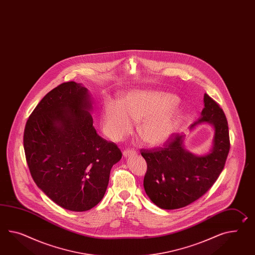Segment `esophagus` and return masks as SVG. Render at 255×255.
Returning a JSON list of instances; mask_svg holds the SVG:
<instances>
[{
	"label": "esophagus",
	"mask_w": 255,
	"mask_h": 255,
	"mask_svg": "<svg viewBox=\"0 0 255 255\" xmlns=\"http://www.w3.org/2000/svg\"><path fill=\"white\" fill-rule=\"evenodd\" d=\"M136 152L135 150L132 149V148H127L124 151V155L125 156H128V155H134Z\"/></svg>",
	"instance_id": "1"
}]
</instances>
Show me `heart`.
<instances>
[{"label": "heart", "mask_w": 255, "mask_h": 255, "mask_svg": "<svg viewBox=\"0 0 255 255\" xmlns=\"http://www.w3.org/2000/svg\"><path fill=\"white\" fill-rule=\"evenodd\" d=\"M178 99L172 94L137 90L127 94L121 102L107 100L102 114L106 134L121 140L131 132L133 123L140 122L138 133L143 142L159 145L172 135L182 119Z\"/></svg>", "instance_id": "1"}]
</instances>
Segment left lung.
<instances>
[{"instance_id": "left-lung-1", "label": "left lung", "mask_w": 255, "mask_h": 255, "mask_svg": "<svg viewBox=\"0 0 255 255\" xmlns=\"http://www.w3.org/2000/svg\"><path fill=\"white\" fill-rule=\"evenodd\" d=\"M201 117L191 129L209 123L215 129L211 152L195 155L184 148V134H172L162 147L142 149L147 164L144 191L162 209H178L202 197L218 180L230 152L229 126L223 110L207 94Z\"/></svg>"}]
</instances>
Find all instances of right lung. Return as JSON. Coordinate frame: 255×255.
Segmentation results:
<instances>
[{
	"mask_svg": "<svg viewBox=\"0 0 255 255\" xmlns=\"http://www.w3.org/2000/svg\"><path fill=\"white\" fill-rule=\"evenodd\" d=\"M87 88L62 83L37 104L26 122L24 149L37 187L62 208L83 212L103 198L112 166L121 160L116 143L93 126Z\"/></svg>",
	"mask_w": 255,
	"mask_h": 255,
	"instance_id": "right-lung-1",
	"label": "right lung"
}]
</instances>
